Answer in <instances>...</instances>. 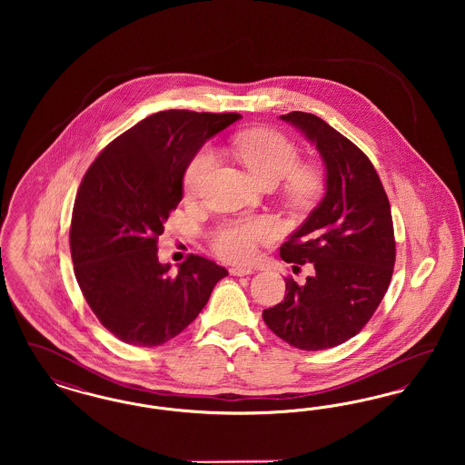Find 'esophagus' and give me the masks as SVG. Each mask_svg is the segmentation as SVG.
Returning a JSON list of instances; mask_svg holds the SVG:
<instances>
[{
	"label": "esophagus",
	"instance_id": "esophagus-1",
	"mask_svg": "<svg viewBox=\"0 0 465 465\" xmlns=\"http://www.w3.org/2000/svg\"><path fill=\"white\" fill-rule=\"evenodd\" d=\"M230 273L233 277H243V275H251L252 273V268H245V266H232L230 268Z\"/></svg>",
	"mask_w": 465,
	"mask_h": 465
}]
</instances>
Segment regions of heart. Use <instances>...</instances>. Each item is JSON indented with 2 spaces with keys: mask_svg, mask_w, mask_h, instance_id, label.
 <instances>
[{
  "mask_svg": "<svg viewBox=\"0 0 465 465\" xmlns=\"http://www.w3.org/2000/svg\"><path fill=\"white\" fill-rule=\"evenodd\" d=\"M232 152L262 184H277L288 177L300 162L296 146L286 135L272 129H251L237 134L232 141ZM216 163L218 156L211 146L200 148L186 165L183 179L184 192L197 195ZM313 186L315 174L310 169H297L291 175V192L298 199L307 197ZM275 237V223L266 218H249L220 226L213 235V247L223 260L245 263L258 256L260 245L273 242Z\"/></svg>",
  "mask_w": 465,
  "mask_h": 465,
  "instance_id": "1",
  "label": "heart"
}]
</instances>
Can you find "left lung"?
I'll list each match as a JSON object with an SVG mask.
<instances>
[{
    "mask_svg": "<svg viewBox=\"0 0 465 465\" xmlns=\"http://www.w3.org/2000/svg\"><path fill=\"white\" fill-rule=\"evenodd\" d=\"M315 144L326 193L281 247L286 263H312L305 284L286 279L284 302L263 310L266 326L302 351H324L361 331L383 300L396 262L391 203L373 163L322 118L281 116Z\"/></svg>",
    "mask_w": 465,
    "mask_h": 465,
    "instance_id": "8db88e82",
    "label": "left lung"
}]
</instances>
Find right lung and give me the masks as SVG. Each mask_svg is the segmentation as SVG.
<instances>
[{
	"mask_svg": "<svg viewBox=\"0 0 465 465\" xmlns=\"http://www.w3.org/2000/svg\"><path fill=\"white\" fill-rule=\"evenodd\" d=\"M239 118L160 111L111 141L82 179L69 230L74 275L99 322L118 340L135 347L173 340L228 275L197 254L171 273L158 262L156 243L183 199L186 165Z\"/></svg>",
	"mask_w": 465,
	"mask_h": 465,
	"instance_id": "right-lung-1",
	"label": "right lung"
}]
</instances>
